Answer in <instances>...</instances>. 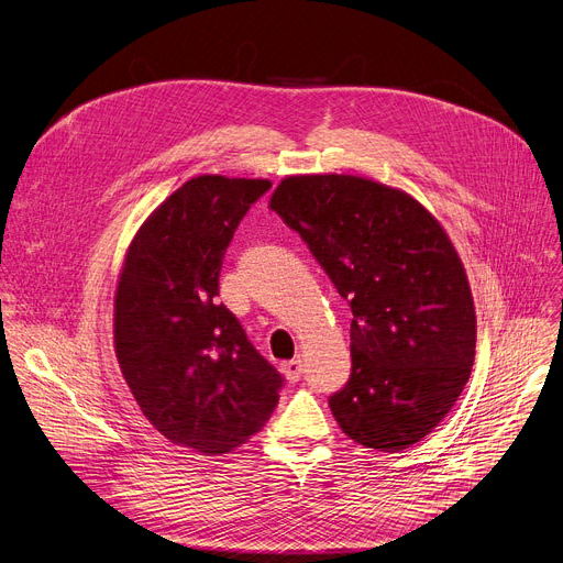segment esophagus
Wrapping results in <instances>:
<instances>
[{
  "instance_id": "esophagus-1",
  "label": "esophagus",
  "mask_w": 563,
  "mask_h": 563,
  "mask_svg": "<svg viewBox=\"0 0 563 563\" xmlns=\"http://www.w3.org/2000/svg\"><path fill=\"white\" fill-rule=\"evenodd\" d=\"M280 373L285 375V379L287 382H298L300 379V373H302V362L300 360H291V362H285L283 366H280Z\"/></svg>"
}]
</instances>
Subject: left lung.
I'll use <instances>...</instances> for the list:
<instances>
[{
	"mask_svg": "<svg viewBox=\"0 0 563 563\" xmlns=\"http://www.w3.org/2000/svg\"><path fill=\"white\" fill-rule=\"evenodd\" d=\"M269 209L350 302L352 373L330 397L341 431L377 451L420 442L476 356L474 296L451 238L413 195L360 175H287Z\"/></svg>",
	"mask_w": 563,
	"mask_h": 563,
	"instance_id": "left-lung-1",
	"label": "left lung"
}]
</instances>
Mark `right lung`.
I'll use <instances>...</instances> for the list:
<instances>
[{
  "label": "right lung",
  "instance_id": "add662e5",
  "mask_svg": "<svg viewBox=\"0 0 563 563\" xmlns=\"http://www.w3.org/2000/svg\"><path fill=\"white\" fill-rule=\"evenodd\" d=\"M269 179L199 175L134 233L114 294V352L141 413L203 455L244 444L272 418L283 377L218 302L235 227Z\"/></svg>",
  "mask_w": 563,
  "mask_h": 563
}]
</instances>
